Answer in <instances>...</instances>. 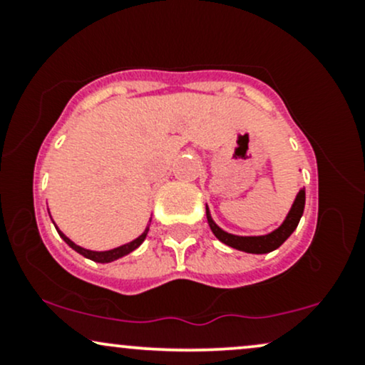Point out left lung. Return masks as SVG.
Instances as JSON below:
<instances>
[{
    "label": "left lung",
    "instance_id": "8db88e82",
    "mask_svg": "<svg viewBox=\"0 0 365 365\" xmlns=\"http://www.w3.org/2000/svg\"><path fill=\"white\" fill-rule=\"evenodd\" d=\"M304 207H305V188H300L299 194L295 197V202H293L290 212H288L287 217H284L282 226L276 228L274 232L267 233V235H261V237H238V235H232V233L225 232V230H221L220 226L212 221L211 212H209L207 206H206V216L212 233H215V237L220 242H223V244H226L228 247H233V249L237 250H242V252L267 254L278 249V247L282 245L293 232H295V228L299 226L300 217L304 215Z\"/></svg>",
    "mask_w": 365,
    "mask_h": 365
}]
</instances>
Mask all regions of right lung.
Instances as JSON below:
<instances>
[{
	"label": "right lung",
	"mask_w": 365,
	"mask_h": 365,
	"mask_svg": "<svg viewBox=\"0 0 365 365\" xmlns=\"http://www.w3.org/2000/svg\"><path fill=\"white\" fill-rule=\"evenodd\" d=\"M148 232H149V226H148V228H145V232L142 233L140 237H137L135 240H132V242H130V244L120 245V247H116V249H111V250H104V252H96V250H87V249H83V247H78L77 244H73V242L70 240V238L66 237L65 233H61L60 230H58V233H60V237L66 242V244L72 247L73 250H77L78 254H82L83 257L91 259V261H94V262H111V261H116V259L123 257V255L130 254V252H132V250H135L137 247H139L142 242L145 240V237H148Z\"/></svg>",
	"instance_id": "obj_1"
}]
</instances>
